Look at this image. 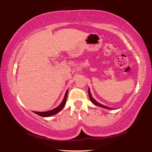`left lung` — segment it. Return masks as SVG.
<instances>
[{
  "label": "left lung",
  "mask_w": 152,
  "mask_h": 152,
  "mask_svg": "<svg viewBox=\"0 0 152 152\" xmlns=\"http://www.w3.org/2000/svg\"><path fill=\"white\" fill-rule=\"evenodd\" d=\"M88 95H89L90 100H91V101H92V103H94L95 105H97V106H99V107H101L105 108V109H110V108L107 107H106V106H104V105H102V104H100V103H99V102H96V101H95V100L93 99V98L92 97V95H91V92H90V89H89V88H88Z\"/></svg>",
  "instance_id": "8db88e82"
}]
</instances>
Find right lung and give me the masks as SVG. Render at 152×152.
Wrapping results in <instances>:
<instances>
[{"mask_svg": "<svg viewBox=\"0 0 152 152\" xmlns=\"http://www.w3.org/2000/svg\"><path fill=\"white\" fill-rule=\"evenodd\" d=\"M68 91H67L66 92L65 96H64V99L63 100L62 102H61L60 106L58 107L57 108H56V109H53V110H48V111H46V112L33 111V113H35V114H37V115H39V116H42V117H50V116H51V115H53L56 114V113H58V112H60V110L63 109L64 107L65 106V104H66V99H67V96H68Z\"/></svg>", "mask_w": 152, "mask_h": 152, "instance_id": "right-lung-1", "label": "right lung"}]
</instances>
